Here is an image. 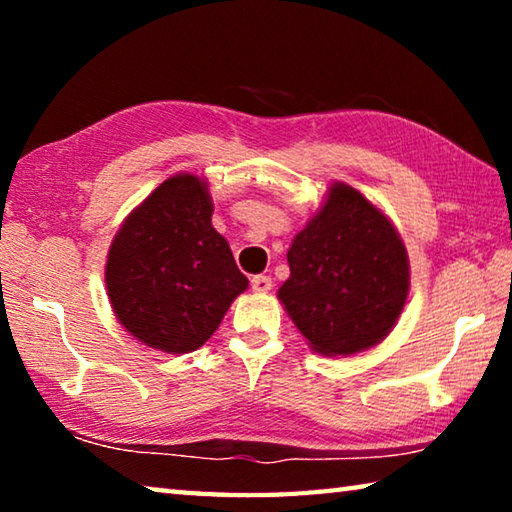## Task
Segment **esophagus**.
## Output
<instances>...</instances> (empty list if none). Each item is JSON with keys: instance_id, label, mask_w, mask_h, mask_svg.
<instances>
[{"instance_id": "esophagus-1", "label": "esophagus", "mask_w": 512, "mask_h": 512, "mask_svg": "<svg viewBox=\"0 0 512 512\" xmlns=\"http://www.w3.org/2000/svg\"><path fill=\"white\" fill-rule=\"evenodd\" d=\"M250 289L255 293H268L273 289V280L268 275H255L253 280H250Z\"/></svg>"}]
</instances>
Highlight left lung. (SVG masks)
<instances>
[{
  "label": "left lung",
  "instance_id": "left-lung-1",
  "mask_svg": "<svg viewBox=\"0 0 512 512\" xmlns=\"http://www.w3.org/2000/svg\"><path fill=\"white\" fill-rule=\"evenodd\" d=\"M284 309L327 357L368 350L391 332L409 296V257L393 223L357 189L334 183L287 253Z\"/></svg>",
  "mask_w": 512,
  "mask_h": 512
}]
</instances>
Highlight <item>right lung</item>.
Here are the masks:
<instances>
[{
  "label": "right lung",
  "mask_w": 512,
  "mask_h": 512,
  "mask_svg": "<svg viewBox=\"0 0 512 512\" xmlns=\"http://www.w3.org/2000/svg\"><path fill=\"white\" fill-rule=\"evenodd\" d=\"M205 180L178 173L126 216L112 239L106 287L119 323L149 348H201L248 277L212 228Z\"/></svg>",
  "instance_id": "1"
}]
</instances>
